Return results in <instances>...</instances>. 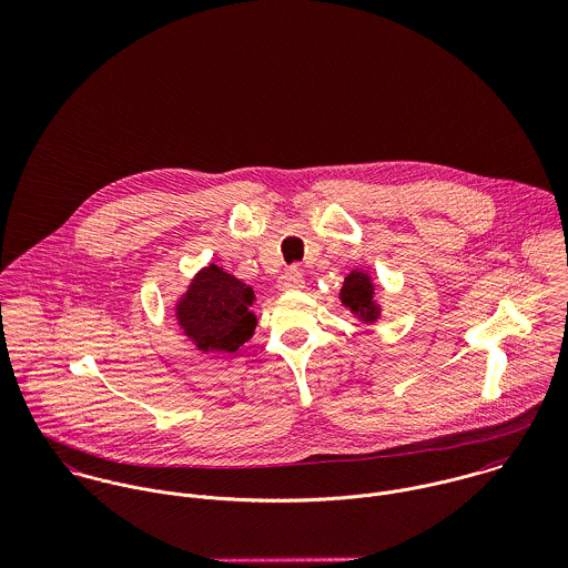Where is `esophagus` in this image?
<instances>
[{
  "label": "esophagus",
  "mask_w": 568,
  "mask_h": 568,
  "mask_svg": "<svg viewBox=\"0 0 568 568\" xmlns=\"http://www.w3.org/2000/svg\"><path fill=\"white\" fill-rule=\"evenodd\" d=\"M277 286H280V291H284V293L302 291V288H304V275H302L297 268H288V271L280 277Z\"/></svg>",
  "instance_id": "obj_1"
}]
</instances>
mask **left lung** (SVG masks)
<instances>
[{"label": "left lung", "mask_w": 568, "mask_h": 568, "mask_svg": "<svg viewBox=\"0 0 568 568\" xmlns=\"http://www.w3.org/2000/svg\"><path fill=\"white\" fill-rule=\"evenodd\" d=\"M374 297H376V286H374L369 273L354 268L343 280L338 300L361 324L372 325L374 322H378L381 306Z\"/></svg>", "instance_id": "obj_1"}]
</instances>
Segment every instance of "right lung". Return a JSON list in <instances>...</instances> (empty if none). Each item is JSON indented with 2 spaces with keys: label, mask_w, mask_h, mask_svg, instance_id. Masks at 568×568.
Returning <instances> with one entry per match:
<instances>
[{
  "label": "right lung",
  "mask_w": 568,
  "mask_h": 568,
  "mask_svg": "<svg viewBox=\"0 0 568 568\" xmlns=\"http://www.w3.org/2000/svg\"><path fill=\"white\" fill-rule=\"evenodd\" d=\"M253 288L223 266L201 268L179 297L174 313L183 334L201 352H236L257 325Z\"/></svg>",
  "instance_id": "add662e5"
}]
</instances>
